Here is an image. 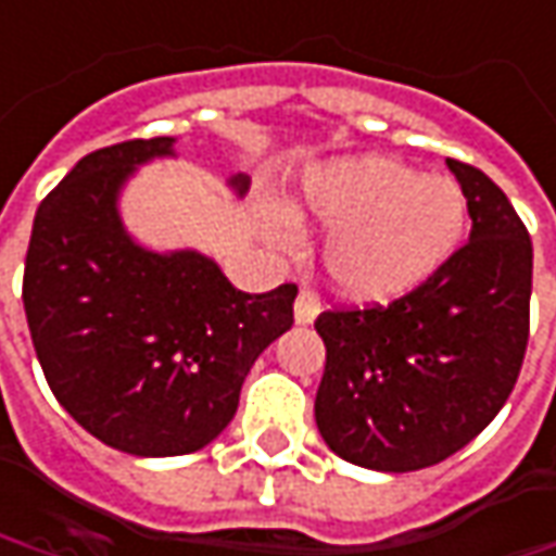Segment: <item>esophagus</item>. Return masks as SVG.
<instances>
[{"mask_svg": "<svg viewBox=\"0 0 556 556\" xmlns=\"http://www.w3.org/2000/svg\"><path fill=\"white\" fill-rule=\"evenodd\" d=\"M319 311H323V301H319L314 289H301L295 298V323L307 326V323H314L316 316H319Z\"/></svg>", "mask_w": 556, "mask_h": 556, "instance_id": "esophagus-1", "label": "esophagus"}]
</instances>
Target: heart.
<instances>
[{
  "label": "heart",
  "mask_w": 556,
  "mask_h": 556,
  "mask_svg": "<svg viewBox=\"0 0 556 556\" xmlns=\"http://www.w3.org/2000/svg\"><path fill=\"white\" fill-rule=\"evenodd\" d=\"M292 219L332 227L323 242L326 277L344 298L378 304L409 295L450 264L468 237L470 208L446 175L359 153L307 168L286 212L261 208V237L292 249Z\"/></svg>",
  "instance_id": "1"
}]
</instances>
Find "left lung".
Returning a JSON list of instances; mask_svg holds the SVG:
<instances>
[{
	"mask_svg": "<svg viewBox=\"0 0 556 556\" xmlns=\"http://www.w3.org/2000/svg\"><path fill=\"white\" fill-rule=\"evenodd\" d=\"M470 237L425 286L391 304L326 311L316 428L338 458L384 473L440 465L505 406L529 341L532 242L502 187L446 160Z\"/></svg>",
	"mask_w": 556,
	"mask_h": 556,
	"instance_id": "left-lung-1",
	"label": "left lung"
}]
</instances>
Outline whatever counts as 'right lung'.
<instances>
[{
    "mask_svg": "<svg viewBox=\"0 0 556 556\" xmlns=\"http://www.w3.org/2000/svg\"><path fill=\"white\" fill-rule=\"evenodd\" d=\"M175 156V138H138L83 156L36 208L24 311L58 403L113 450L165 458L208 446L240 406L242 381L292 329V282L233 289L208 255L153 252L119 218L138 165ZM242 197L249 175H233Z\"/></svg>",
    "mask_w": 556,
    "mask_h": 556,
    "instance_id": "right-lung-1",
    "label": "right lung"
}]
</instances>
